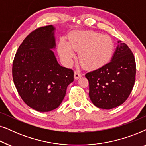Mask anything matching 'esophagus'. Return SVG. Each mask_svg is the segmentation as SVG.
I'll return each mask as SVG.
<instances>
[{
	"label": "esophagus",
	"mask_w": 146,
	"mask_h": 146,
	"mask_svg": "<svg viewBox=\"0 0 146 146\" xmlns=\"http://www.w3.org/2000/svg\"><path fill=\"white\" fill-rule=\"evenodd\" d=\"M82 76V74L79 71H78V70H76L75 72H74V78L76 79V80H78V79H79Z\"/></svg>",
	"instance_id": "esophagus-1"
}]
</instances>
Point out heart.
Listing matches in <instances>:
<instances>
[{
	"instance_id": "1",
	"label": "heart",
	"mask_w": 146,
	"mask_h": 146,
	"mask_svg": "<svg viewBox=\"0 0 146 146\" xmlns=\"http://www.w3.org/2000/svg\"><path fill=\"white\" fill-rule=\"evenodd\" d=\"M113 43L109 36L93 31H75L69 36L68 42L62 40L59 52L66 62L72 61L74 51L80 52L82 64L86 68L94 69L105 64L110 59Z\"/></svg>"
}]
</instances>
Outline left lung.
Returning a JSON list of instances; mask_svg holds the SVG:
<instances>
[{
  "label": "left lung",
  "mask_w": 146,
  "mask_h": 146,
  "mask_svg": "<svg viewBox=\"0 0 146 146\" xmlns=\"http://www.w3.org/2000/svg\"><path fill=\"white\" fill-rule=\"evenodd\" d=\"M110 62L85 75L89 96L96 106L110 110L122 104L130 94L135 80V61L125 43L117 41Z\"/></svg>",
  "instance_id": "1"
}]
</instances>
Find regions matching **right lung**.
<instances>
[{
	"label": "right lung",
	"instance_id": "right-lung-1",
	"mask_svg": "<svg viewBox=\"0 0 146 146\" xmlns=\"http://www.w3.org/2000/svg\"><path fill=\"white\" fill-rule=\"evenodd\" d=\"M52 25L36 29L20 45L13 64V81L19 95L35 110L57 108L74 81L72 69L61 66L52 50L56 48Z\"/></svg>",
	"mask_w": 146,
	"mask_h": 146
}]
</instances>
